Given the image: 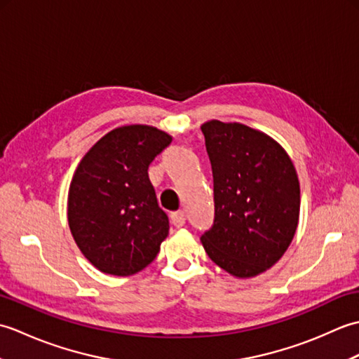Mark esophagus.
Instances as JSON below:
<instances>
[{
  "mask_svg": "<svg viewBox=\"0 0 359 359\" xmlns=\"http://www.w3.org/2000/svg\"><path fill=\"white\" fill-rule=\"evenodd\" d=\"M171 220H172L174 226L182 228V226L185 225V222H187L185 212H184V211H175V212H172V215H171Z\"/></svg>",
  "mask_w": 359,
  "mask_h": 359,
  "instance_id": "34e87169",
  "label": "esophagus"
}]
</instances>
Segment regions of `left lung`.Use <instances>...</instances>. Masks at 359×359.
<instances>
[{"mask_svg": "<svg viewBox=\"0 0 359 359\" xmlns=\"http://www.w3.org/2000/svg\"><path fill=\"white\" fill-rule=\"evenodd\" d=\"M201 129L215 180V224L202 245L231 276L255 278L294 238L301 208L294 165L276 140L247 125L210 120Z\"/></svg>", "mask_w": 359, "mask_h": 359, "instance_id": "left-lung-1", "label": "left lung"}]
</instances>
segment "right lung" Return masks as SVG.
Returning <instances> with one entry per match:
<instances>
[{"label":"right lung","instance_id":"1","mask_svg":"<svg viewBox=\"0 0 359 359\" xmlns=\"http://www.w3.org/2000/svg\"><path fill=\"white\" fill-rule=\"evenodd\" d=\"M171 142L154 126H120L80 160L67 194V222L83 256L102 273H139L170 233L148 166Z\"/></svg>","mask_w":359,"mask_h":359}]
</instances>
